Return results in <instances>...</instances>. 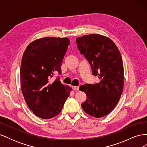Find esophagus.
<instances>
[{
    "instance_id": "obj_1",
    "label": "esophagus",
    "mask_w": 147,
    "mask_h": 147,
    "mask_svg": "<svg viewBox=\"0 0 147 147\" xmlns=\"http://www.w3.org/2000/svg\"><path fill=\"white\" fill-rule=\"evenodd\" d=\"M72 90L74 91H78L79 90V87L78 86H72Z\"/></svg>"
}]
</instances>
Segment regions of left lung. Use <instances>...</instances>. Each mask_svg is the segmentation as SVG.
Here are the masks:
<instances>
[{"label": "left lung", "instance_id": "obj_1", "mask_svg": "<svg viewBox=\"0 0 147 147\" xmlns=\"http://www.w3.org/2000/svg\"><path fill=\"white\" fill-rule=\"evenodd\" d=\"M76 42L80 52L91 67L92 75L100 80L80 87L86 94L82 109L92 117H103L114 109L123 92L124 68L121 53L112 40L99 34L77 37Z\"/></svg>", "mask_w": 147, "mask_h": 147}]
</instances>
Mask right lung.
<instances>
[{"label":"right lung","mask_w":147,"mask_h":147,"mask_svg":"<svg viewBox=\"0 0 147 147\" xmlns=\"http://www.w3.org/2000/svg\"><path fill=\"white\" fill-rule=\"evenodd\" d=\"M69 44L68 38H42L31 42L24 52L20 68L21 90L29 108L39 118L57 116L72 91L61 83L59 77L49 82L54 73H61Z\"/></svg>","instance_id":"obj_1"}]
</instances>
